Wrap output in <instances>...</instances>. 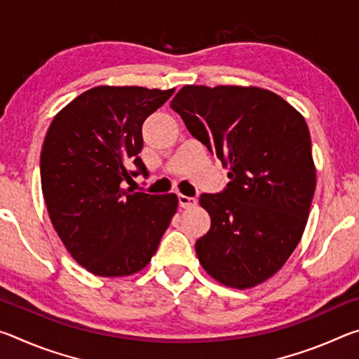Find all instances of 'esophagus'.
I'll list each match as a JSON object with an SVG mask.
<instances>
[{"label":"esophagus","instance_id":"34e87169","mask_svg":"<svg viewBox=\"0 0 359 359\" xmlns=\"http://www.w3.org/2000/svg\"><path fill=\"white\" fill-rule=\"evenodd\" d=\"M196 198H190V196H185V194H179V204L180 208L188 209V208H193V205H196Z\"/></svg>","mask_w":359,"mask_h":359}]
</instances>
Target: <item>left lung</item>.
Instances as JSON below:
<instances>
[{
	"label": "left lung",
	"mask_w": 359,
	"mask_h": 359,
	"mask_svg": "<svg viewBox=\"0 0 359 359\" xmlns=\"http://www.w3.org/2000/svg\"><path fill=\"white\" fill-rule=\"evenodd\" d=\"M171 107L229 168L226 190L199 199L210 215L196 241L199 263L224 287H257L282 269L306 229L317 185L306 120L252 85H185Z\"/></svg>",
	"instance_id": "left-lung-1"
}]
</instances>
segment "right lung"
Returning <instances> with one entry per match:
<instances>
[{"label":"right lung","mask_w":359,"mask_h":359,"mask_svg":"<svg viewBox=\"0 0 359 359\" xmlns=\"http://www.w3.org/2000/svg\"><path fill=\"white\" fill-rule=\"evenodd\" d=\"M174 88L100 85L53 117L41 151L48 217L69 255L101 277L137 274L177 212L174 193H133L130 164L145 172L142 125Z\"/></svg>","instance_id":"add662e5"}]
</instances>
